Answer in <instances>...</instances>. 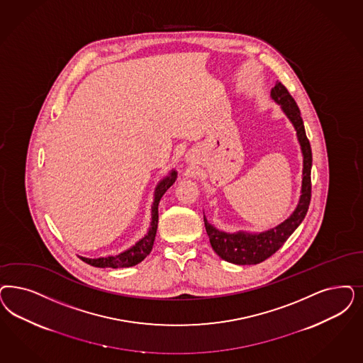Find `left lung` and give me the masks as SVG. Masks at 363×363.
<instances>
[{
    "label": "left lung",
    "instance_id": "obj_1",
    "mask_svg": "<svg viewBox=\"0 0 363 363\" xmlns=\"http://www.w3.org/2000/svg\"><path fill=\"white\" fill-rule=\"evenodd\" d=\"M271 98L280 106L281 111L286 113L289 122L296 130V137L299 140L300 150L303 155V175H301V190L296 209L284 220L281 224L272 229H268L260 233H250L238 230L236 233H228L218 230L213 226L203 216V223L206 233L213 250L225 262L238 265H250L259 264L272 256L279 250L287 238L294 233V230L304 220L308 205L311 201V167H313V152L310 140L306 135L303 119L300 116V110L296 101L289 95L287 88L280 82L271 89Z\"/></svg>",
    "mask_w": 363,
    "mask_h": 363
}]
</instances>
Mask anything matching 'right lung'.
<instances>
[{"label":"right lung","instance_id":"right-lung-1","mask_svg":"<svg viewBox=\"0 0 363 363\" xmlns=\"http://www.w3.org/2000/svg\"><path fill=\"white\" fill-rule=\"evenodd\" d=\"M175 179H177V172L172 170L169 174L158 182L155 191H154V201H152V205H151V221L149 230L143 238L135 242V245L121 252L119 255L101 256L98 259H88V257H83V256H79V257L84 263L89 264L92 267H98V268H127V267L137 265L143 259H146V256L152 250L154 240H155V235H157L160 201L162 199L163 194L167 191V189L174 184Z\"/></svg>","mask_w":363,"mask_h":363}]
</instances>
